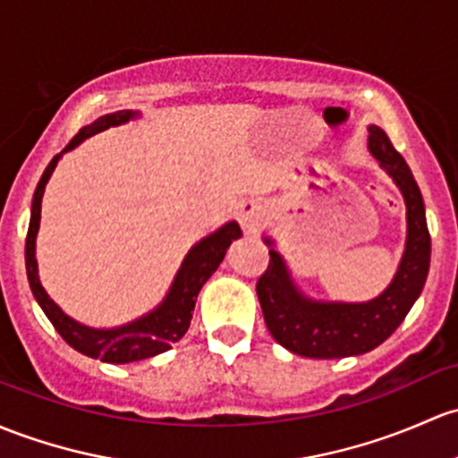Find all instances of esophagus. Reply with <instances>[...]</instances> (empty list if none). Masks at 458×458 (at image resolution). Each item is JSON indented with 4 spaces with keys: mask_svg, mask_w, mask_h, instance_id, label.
Masks as SVG:
<instances>
[{
    "mask_svg": "<svg viewBox=\"0 0 458 458\" xmlns=\"http://www.w3.org/2000/svg\"><path fill=\"white\" fill-rule=\"evenodd\" d=\"M237 219L245 233L252 234V233H257V230L263 225V221H266V208H263V206L254 199L242 201L237 208Z\"/></svg>",
    "mask_w": 458,
    "mask_h": 458,
    "instance_id": "1",
    "label": "esophagus"
}]
</instances>
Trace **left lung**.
I'll use <instances>...</instances> for the list:
<instances>
[{"label": "left lung", "instance_id": "1", "mask_svg": "<svg viewBox=\"0 0 458 458\" xmlns=\"http://www.w3.org/2000/svg\"><path fill=\"white\" fill-rule=\"evenodd\" d=\"M369 148L386 168L406 201V252L388 290L369 302H316L292 283L285 261L269 250L267 269L257 281L263 318L278 344L305 358L334 360L373 351L403 322L426 285L430 233L423 197L406 160L379 127H369ZM266 243L272 245L269 239Z\"/></svg>", "mask_w": 458, "mask_h": 458}]
</instances>
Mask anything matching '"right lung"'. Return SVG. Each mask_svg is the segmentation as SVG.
<instances>
[{
    "label": "right lung",
    "mask_w": 458,
    "mask_h": 458,
    "mask_svg": "<svg viewBox=\"0 0 458 458\" xmlns=\"http://www.w3.org/2000/svg\"><path fill=\"white\" fill-rule=\"evenodd\" d=\"M133 115L136 114L129 112V109L100 115L96 123L81 129L64 151H70V148H74L76 144L83 142L85 138L94 136V133L105 131V129L115 127V124L127 123ZM59 157L61 153L52 157V162L47 165L46 171H43L41 180H38L35 199H32L30 225H28L26 269L28 281H30L32 293H35L37 302L41 305V310L46 311V316L50 318L55 329L61 334V338H64L72 349H76L83 355H89V358H98L103 360V362L112 364H127L138 362V360L153 358V355L157 353H165V351L171 349L173 343H177V340L189 331L197 293H199L201 285L208 281L210 274H213L215 269L219 267V263L224 261L225 250L230 248V243H233L234 239L242 237V228H239L234 221H230V224H225L224 228H219L216 233L210 234V237L201 239V242L186 254L184 263H182L180 272H177L175 281H173L171 292L166 293L165 302H162L156 311L140 318V320L131 322V325L118 327V329H89V327L79 325V322L72 320L70 316H65L64 311L55 305V301L47 296L37 276L35 242L38 221H41V199L47 180H50Z\"/></svg>",
    "instance_id": "add662e5"
}]
</instances>
